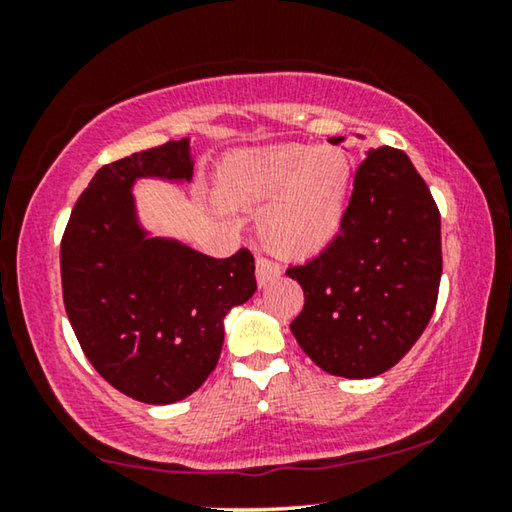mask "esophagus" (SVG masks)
Wrapping results in <instances>:
<instances>
[{
    "label": "esophagus",
    "mask_w": 512,
    "mask_h": 512,
    "mask_svg": "<svg viewBox=\"0 0 512 512\" xmlns=\"http://www.w3.org/2000/svg\"><path fill=\"white\" fill-rule=\"evenodd\" d=\"M280 266H277L275 262H271V259H264L259 257L257 264H255V277H257V284L259 287H266L268 282H273L280 277Z\"/></svg>",
    "instance_id": "obj_1"
}]
</instances>
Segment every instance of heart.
<instances>
[{"mask_svg":"<svg viewBox=\"0 0 512 512\" xmlns=\"http://www.w3.org/2000/svg\"><path fill=\"white\" fill-rule=\"evenodd\" d=\"M214 201L228 210H259L266 250L305 262L341 235L352 194V160L339 146H266L223 158L212 176Z\"/></svg>","mask_w":512,"mask_h":512,"instance_id":"heart-1","label":"heart"}]
</instances>
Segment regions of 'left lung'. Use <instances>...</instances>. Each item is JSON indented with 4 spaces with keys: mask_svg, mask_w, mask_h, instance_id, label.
I'll list each match as a JSON object with an SVG mask.
<instances>
[{
    "mask_svg": "<svg viewBox=\"0 0 512 512\" xmlns=\"http://www.w3.org/2000/svg\"><path fill=\"white\" fill-rule=\"evenodd\" d=\"M440 273V212L427 183L404 151L370 149L341 235L287 271L305 291L291 332L329 375L377 377L420 339L436 309Z\"/></svg>",
    "mask_w": 512,
    "mask_h": 512,
    "instance_id": "8db88e82",
    "label": "left lung"
}]
</instances>
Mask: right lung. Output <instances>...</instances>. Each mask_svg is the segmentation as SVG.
I'll use <instances>...</instances> for the list:
<instances>
[{
    "mask_svg": "<svg viewBox=\"0 0 512 512\" xmlns=\"http://www.w3.org/2000/svg\"><path fill=\"white\" fill-rule=\"evenodd\" d=\"M189 137L101 167L76 201L60 244L69 323L94 370L144 404L185 400L210 377L223 318L257 291L255 259L203 255L140 223V178L189 183Z\"/></svg>",
    "mask_w": 512,
    "mask_h": 512,
    "instance_id": "1",
    "label": "right lung"
}]
</instances>
